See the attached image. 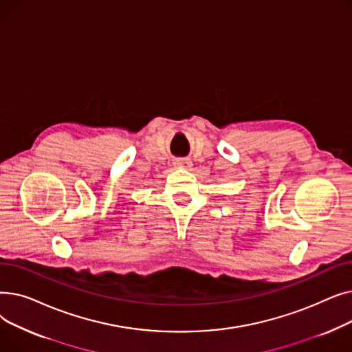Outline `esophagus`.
I'll return each mask as SVG.
<instances>
[{"label":"esophagus","mask_w":352,"mask_h":352,"mask_svg":"<svg viewBox=\"0 0 352 352\" xmlns=\"http://www.w3.org/2000/svg\"><path fill=\"white\" fill-rule=\"evenodd\" d=\"M174 165L177 166V168H181V170H191L192 161L190 158H178V160H175Z\"/></svg>","instance_id":"1"}]
</instances>
